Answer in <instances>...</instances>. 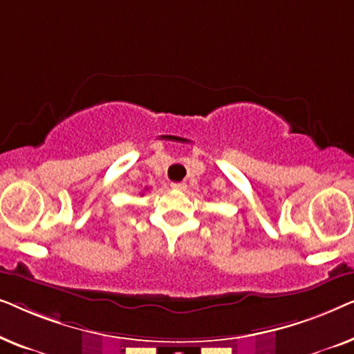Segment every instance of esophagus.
<instances>
[{"instance_id":"esophagus-1","label":"esophagus","mask_w":354,"mask_h":354,"mask_svg":"<svg viewBox=\"0 0 354 354\" xmlns=\"http://www.w3.org/2000/svg\"><path fill=\"white\" fill-rule=\"evenodd\" d=\"M171 187H172V190L183 192V190H185V188H187V183H183V182H172Z\"/></svg>"}]
</instances>
